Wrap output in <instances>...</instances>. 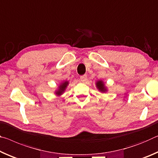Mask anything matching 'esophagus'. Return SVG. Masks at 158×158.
Segmentation results:
<instances>
[{"instance_id":"esophagus-1","label":"esophagus","mask_w":158,"mask_h":158,"mask_svg":"<svg viewBox=\"0 0 158 158\" xmlns=\"http://www.w3.org/2000/svg\"><path fill=\"white\" fill-rule=\"evenodd\" d=\"M81 80L82 82H85L87 80V76H86V75H83V76H81Z\"/></svg>"}]
</instances>
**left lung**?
<instances>
[{
  "mask_svg": "<svg viewBox=\"0 0 158 158\" xmlns=\"http://www.w3.org/2000/svg\"><path fill=\"white\" fill-rule=\"evenodd\" d=\"M96 87H97V89L99 90L100 92L102 93H106L108 92V88L105 85L104 82L102 80H99V81H97L96 82Z\"/></svg>",
  "mask_w": 158,
  "mask_h": 158,
  "instance_id": "left-lung-1",
  "label": "left lung"
}]
</instances>
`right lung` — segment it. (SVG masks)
Listing matches in <instances>:
<instances>
[{
	"instance_id": "add662e5",
	"label": "right lung",
	"mask_w": 158,
	"mask_h": 158,
	"mask_svg": "<svg viewBox=\"0 0 158 158\" xmlns=\"http://www.w3.org/2000/svg\"><path fill=\"white\" fill-rule=\"evenodd\" d=\"M69 84V81H63L61 82V83H59V86L55 91V94L56 97H61L62 94H64V92H65L66 89L68 87V85Z\"/></svg>"
}]
</instances>
